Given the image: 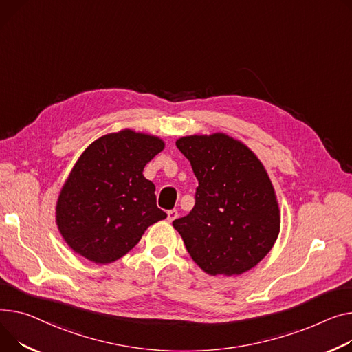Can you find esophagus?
I'll return each instance as SVG.
<instances>
[{"mask_svg":"<svg viewBox=\"0 0 352 352\" xmlns=\"http://www.w3.org/2000/svg\"><path fill=\"white\" fill-rule=\"evenodd\" d=\"M177 218H178V210H177V209L168 210V212H167V219H168V222H173V221H175Z\"/></svg>","mask_w":352,"mask_h":352,"instance_id":"obj_1","label":"esophagus"}]
</instances>
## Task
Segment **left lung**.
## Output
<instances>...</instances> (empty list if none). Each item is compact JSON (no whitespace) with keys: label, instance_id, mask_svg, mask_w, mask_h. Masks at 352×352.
<instances>
[{"label":"left lung","instance_id":"8db88e82","mask_svg":"<svg viewBox=\"0 0 352 352\" xmlns=\"http://www.w3.org/2000/svg\"><path fill=\"white\" fill-rule=\"evenodd\" d=\"M198 179L191 212L173 222L192 261L210 276H239L272 250L280 232L273 184L256 154L225 133L179 137Z\"/></svg>","mask_w":352,"mask_h":352}]
</instances>
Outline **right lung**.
Segmentation results:
<instances>
[{
  "instance_id": "obj_1",
  "label": "right lung",
  "mask_w": 352,
  "mask_h": 352,
  "mask_svg": "<svg viewBox=\"0 0 352 352\" xmlns=\"http://www.w3.org/2000/svg\"><path fill=\"white\" fill-rule=\"evenodd\" d=\"M166 143L157 135L123 129L95 140L62 185L55 221L75 253L109 265L129 253L147 228L167 218L157 208L155 186L144 167Z\"/></svg>"
}]
</instances>
